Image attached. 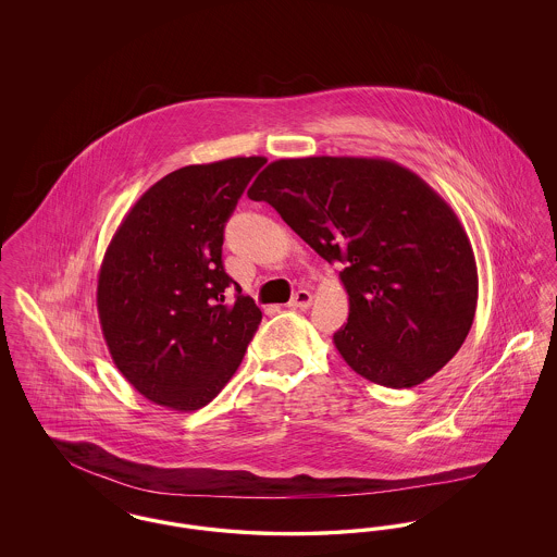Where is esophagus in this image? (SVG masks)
<instances>
[{"label": "esophagus", "mask_w": 557, "mask_h": 557, "mask_svg": "<svg viewBox=\"0 0 557 557\" xmlns=\"http://www.w3.org/2000/svg\"><path fill=\"white\" fill-rule=\"evenodd\" d=\"M311 302H313V294H311V292L298 290L292 296L288 307H292V309H309Z\"/></svg>", "instance_id": "obj_1"}]
</instances>
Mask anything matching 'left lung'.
I'll use <instances>...</instances> for the list:
<instances>
[{"label": "left lung", "instance_id": "1", "mask_svg": "<svg viewBox=\"0 0 557 557\" xmlns=\"http://www.w3.org/2000/svg\"><path fill=\"white\" fill-rule=\"evenodd\" d=\"M248 198L269 202L321 259L345 265L348 321L334 345L350 370L411 388L461 348L476 313L474 250L413 171L384 159H282Z\"/></svg>", "mask_w": 557, "mask_h": 557}]
</instances>
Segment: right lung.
I'll use <instances>...</instances> for the list:
<instances>
[{"label": "right lung", "mask_w": 557, "mask_h": 557, "mask_svg": "<svg viewBox=\"0 0 557 557\" xmlns=\"http://www.w3.org/2000/svg\"><path fill=\"white\" fill-rule=\"evenodd\" d=\"M238 157L189 164L141 194L108 244L98 313L114 366L173 411H196L236 373L261 309L223 269V227L265 164Z\"/></svg>", "instance_id": "obj_1"}]
</instances>
